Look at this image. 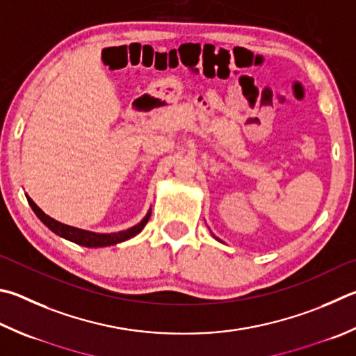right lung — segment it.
<instances>
[{
	"label": "right lung",
	"mask_w": 356,
	"mask_h": 356,
	"mask_svg": "<svg viewBox=\"0 0 356 356\" xmlns=\"http://www.w3.org/2000/svg\"><path fill=\"white\" fill-rule=\"evenodd\" d=\"M26 197H28L31 209L34 210L38 219H40V221L47 225L51 232H54L56 235L65 238L68 241L83 245V248H106V245H113V244L126 241L129 238L138 235L147 224V221H149V216H151V211H147V215L141 219L137 225H134V227L127 230L116 232V234H96V232L77 229V227H73V225H67L63 222L56 221V219H53L51 216H48L47 213L42 211V209H38V205L28 195H26Z\"/></svg>",
	"instance_id": "right-lung-1"
}]
</instances>
